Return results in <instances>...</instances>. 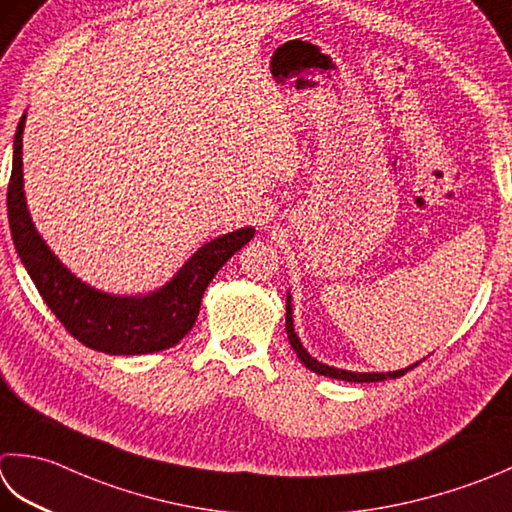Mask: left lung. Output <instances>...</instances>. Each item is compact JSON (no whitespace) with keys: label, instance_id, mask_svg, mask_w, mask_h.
I'll return each instance as SVG.
<instances>
[{"label":"left lung","instance_id":"1","mask_svg":"<svg viewBox=\"0 0 512 512\" xmlns=\"http://www.w3.org/2000/svg\"><path fill=\"white\" fill-rule=\"evenodd\" d=\"M286 333H288V342L293 346V350L299 357V362H302L308 370H313L317 375H324V377H333V379H342V382H357V384H368V382H384V379H397L406 375L410 368L413 366H406L402 370H393V373H353V370H344V368H335V366H328L317 362V359L308 353V350L299 342V337L295 333V324H293V302H290V293L286 295Z\"/></svg>","mask_w":512,"mask_h":512}]
</instances>
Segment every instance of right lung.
<instances>
[{
  "label": "right lung",
  "instance_id": "1",
  "mask_svg": "<svg viewBox=\"0 0 512 512\" xmlns=\"http://www.w3.org/2000/svg\"><path fill=\"white\" fill-rule=\"evenodd\" d=\"M24 126L26 113L15 130L6 204L15 250L39 295L70 335L99 353L146 355L173 348L195 326L206 286L213 282L217 270L253 239L255 228L246 226L210 239L170 282L153 293L110 295L97 290L59 262L28 213L22 162Z\"/></svg>",
  "mask_w": 512,
  "mask_h": 512
}]
</instances>
